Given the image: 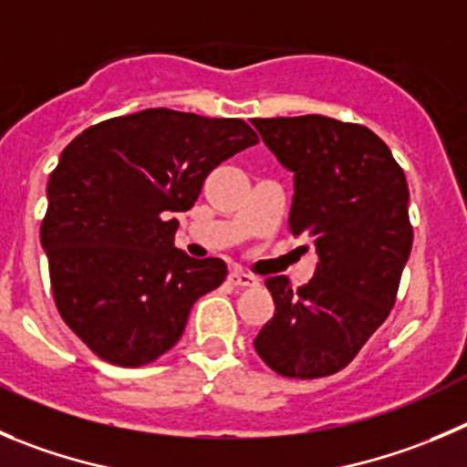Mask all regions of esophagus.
<instances>
[{"label":"esophagus","instance_id":"1","mask_svg":"<svg viewBox=\"0 0 467 467\" xmlns=\"http://www.w3.org/2000/svg\"><path fill=\"white\" fill-rule=\"evenodd\" d=\"M229 282L234 284V286L250 288V286H256V284H259V279H256L254 275L243 273V270H231V273H229Z\"/></svg>","mask_w":467,"mask_h":467}]
</instances>
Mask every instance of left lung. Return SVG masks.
<instances>
[{"label": "left lung", "mask_w": 467, "mask_h": 467, "mask_svg": "<svg viewBox=\"0 0 467 467\" xmlns=\"http://www.w3.org/2000/svg\"><path fill=\"white\" fill-rule=\"evenodd\" d=\"M264 144L293 174L288 229L317 247V273L293 291L265 279L275 314L254 339L286 379L337 374L383 326L410 256L408 183L379 135L358 123L307 117L254 119Z\"/></svg>", "instance_id": "1"}]
</instances>
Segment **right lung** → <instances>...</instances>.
I'll return each mask as SVG.
<instances>
[{"instance_id":"right-lung-1","label":"right lung","mask_w":467,"mask_h":467,"mask_svg":"<svg viewBox=\"0 0 467 467\" xmlns=\"http://www.w3.org/2000/svg\"><path fill=\"white\" fill-rule=\"evenodd\" d=\"M256 141L241 119L153 108L96 123L66 146L47 181L41 245L61 318L98 358L153 362L181 339L199 297L224 282L222 259L176 250L171 215Z\"/></svg>"}]
</instances>
